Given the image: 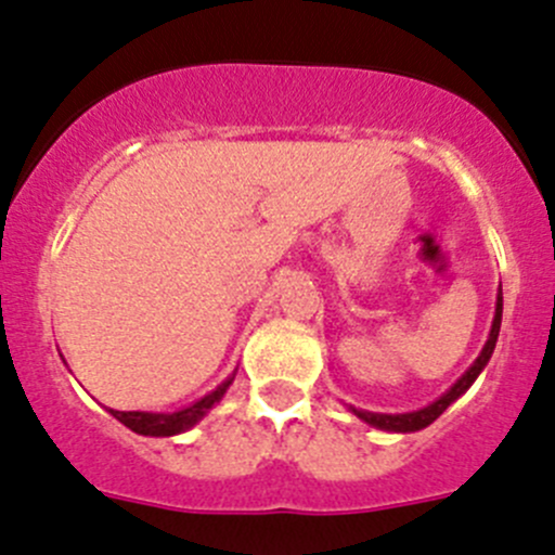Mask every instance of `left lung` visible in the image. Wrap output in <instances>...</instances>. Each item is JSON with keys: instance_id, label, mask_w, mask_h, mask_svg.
Returning a JSON list of instances; mask_svg holds the SVG:
<instances>
[{"instance_id": "obj_1", "label": "left lung", "mask_w": 555, "mask_h": 555, "mask_svg": "<svg viewBox=\"0 0 555 555\" xmlns=\"http://www.w3.org/2000/svg\"><path fill=\"white\" fill-rule=\"evenodd\" d=\"M499 327H502V289H499V295H496V311H493L491 333H488L486 347H482V352L477 354L475 363H472L469 369H466L464 374L459 376V382H455V385L450 387L448 392H442V396H439L437 401H434V403H428V406L414 409V412H403V414L365 412V409H354V406H349V412H352L354 417H360V421H363V423H369V426L379 428V431H392V434H412V431H423V428H428V426H431L434 421H437L439 414H442L444 409L450 406V403L459 401V398L464 396V392L469 390L472 385H475V379H477V376L482 374V369H486L488 360H491L493 349H496Z\"/></svg>"}]
</instances>
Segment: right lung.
<instances>
[{
    "label": "right lung",
    "mask_w": 555,
    "mask_h": 555,
    "mask_svg": "<svg viewBox=\"0 0 555 555\" xmlns=\"http://www.w3.org/2000/svg\"><path fill=\"white\" fill-rule=\"evenodd\" d=\"M235 371L222 382V385L214 387L208 396H203L201 401L190 403V406L184 409H176V412H118V409H111V414L118 423H124L129 431L141 434V437H176V434H184L190 431L192 426H197V423L222 401L228 387L233 385Z\"/></svg>",
    "instance_id": "1"
}]
</instances>
